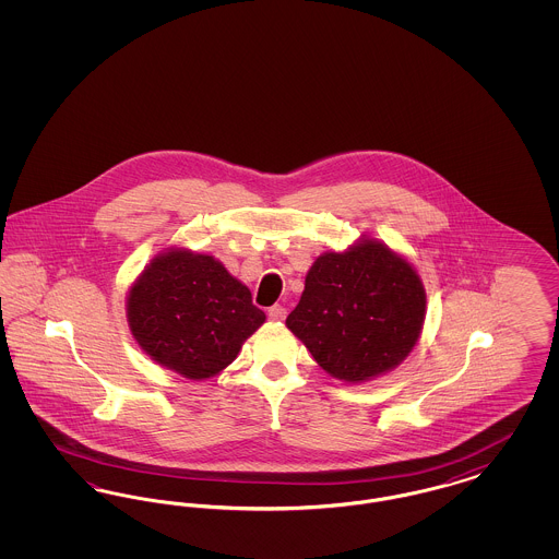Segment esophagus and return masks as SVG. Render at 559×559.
<instances>
[{
	"label": "esophagus",
	"instance_id": "obj_1",
	"mask_svg": "<svg viewBox=\"0 0 559 559\" xmlns=\"http://www.w3.org/2000/svg\"><path fill=\"white\" fill-rule=\"evenodd\" d=\"M267 319L270 320H285L287 319V308L285 306H272L267 308Z\"/></svg>",
	"mask_w": 559,
	"mask_h": 559
}]
</instances>
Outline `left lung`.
<instances>
[{
    "instance_id": "8db88e82",
    "label": "left lung",
    "mask_w": 559,
    "mask_h": 559,
    "mask_svg": "<svg viewBox=\"0 0 559 559\" xmlns=\"http://www.w3.org/2000/svg\"><path fill=\"white\" fill-rule=\"evenodd\" d=\"M426 292L408 262L377 240L324 253L287 326L326 372L360 383L400 365L419 340Z\"/></svg>"
}]
</instances>
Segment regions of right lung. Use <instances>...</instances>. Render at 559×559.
<instances>
[{"mask_svg":"<svg viewBox=\"0 0 559 559\" xmlns=\"http://www.w3.org/2000/svg\"><path fill=\"white\" fill-rule=\"evenodd\" d=\"M135 342L188 379L226 369L266 320L251 292L212 255L169 251L142 272L128 297Z\"/></svg>","mask_w":559,"mask_h":559,"instance_id":"obj_1","label":"right lung"}]
</instances>
